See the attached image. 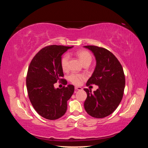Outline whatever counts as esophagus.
Returning a JSON list of instances; mask_svg holds the SVG:
<instances>
[{
  "mask_svg": "<svg viewBox=\"0 0 148 148\" xmlns=\"http://www.w3.org/2000/svg\"><path fill=\"white\" fill-rule=\"evenodd\" d=\"M75 90L76 91H80V90H82V88L80 87H75Z\"/></svg>",
  "mask_w": 148,
  "mask_h": 148,
  "instance_id": "obj_1",
  "label": "esophagus"
}]
</instances>
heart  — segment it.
Listing matches in <instances>:
<instances>
[{
  "label": "heart",
  "instance_id": "1",
  "mask_svg": "<svg viewBox=\"0 0 148 148\" xmlns=\"http://www.w3.org/2000/svg\"><path fill=\"white\" fill-rule=\"evenodd\" d=\"M76 54L84 65L90 64L92 61V57L91 54L87 50H79L76 52ZM69 59L70 56L68 53H65L61 57V60H60V64H61L62 71H66L68 70ZM85 76L83 74L72 73L69 76L68 79L72 84L74 85H79L81 84L82 79Z\"/></svg>",
  "mask_w": 148,
  "mask_h": 148
}]
</instances>
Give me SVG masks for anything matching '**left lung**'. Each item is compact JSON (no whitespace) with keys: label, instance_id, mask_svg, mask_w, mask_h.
<instances>
[{"label":"left lung","instance_id":"1","mask_svg":"<svg viewBox=\"0 0 148 148\" xmlns=\"http://www.w3.org/2000/svg\"><path fill=\"white\" fill-rule=\"evenodd\" d=\"M94 53L97 65L86 86L95 84L99 89L92 92L85 88L87 97L84 102L87 113L95 118H103L113 113L123 96L125 77L116 57L109 50L96 46H86Z\"/></svg>","mask_w":148,"mask_h":148}]
</instances>
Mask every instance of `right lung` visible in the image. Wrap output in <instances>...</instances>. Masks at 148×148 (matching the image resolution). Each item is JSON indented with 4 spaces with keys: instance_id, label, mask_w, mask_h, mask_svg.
<instances>
[{
    "instance_id": "add662e5",
    "label": "right lung",
    "mask_w": 148,
    "mask_h": 148,
    "mask_svg": "<svg viewBox=\"0 0 148 148\" xmlns=\"http://www.w3.org/2000/svg\"><path fill=\"white\" fill-rule=\"evenodd\" d=\"M72 46L51 45L35 55L27 71L26 85L29 98L40 116L55 120L66 113L67 101L74 91L72 85L55 89L57 82L67 83L60 64L61 56Z\"/></svg>"
}]
</instances>
